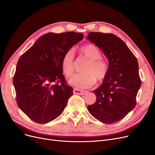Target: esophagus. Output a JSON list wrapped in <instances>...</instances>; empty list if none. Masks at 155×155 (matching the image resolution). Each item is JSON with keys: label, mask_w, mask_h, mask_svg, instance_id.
<instances>
[{"label": "esophagus", "mask_w": 155, "mask_h": 155, "mask_svg": "<svg viewBox=\"0 0 155 155\" xmlns=\"http://www.w3.org/2000/svg\"><path fill=\"white\" fill-rule=\"evenodd\" d=\"M73 93L75 94H78V95H84V94H85L87 91H83V90H80V89H78L76 88H74L73 91Z\"/></svg>", "instance_id": "1"}]
</instances>
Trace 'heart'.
<instances>
[{
  "instance_id": "1",
  "label": "heart",
  "mask_w": 155,
  "mask_h": 155,
  "mask_svg": "<svg viewBox=\"0 0 155 155\" xmlns=\"http://www.w3.org/2000/svg\"><path fill=\"white\" fill-rule=\"evenodd\" d=\"M83 56L89 60L83 69L84 73L77 74L72 77L70 83L80 88H89L96 84V80L102 82L106 77L109 66L101 58V52L93 44H87L80 49ZM76 61L75 52L73 49L67 50L61 61L62 70L66 77H71L75 70Z\"/></svg>"
}]
</instances>
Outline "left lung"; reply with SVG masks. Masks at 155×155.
<instances>
[{"mask_svg":"<svg viewBox=\"0 0 155 155\" xmlns=\"http://www.w3.org/2000/svg\"><path fill=\"white\" fill-rule=\"evenodd\" d=\"M87 39L101 49L109 61L106 77L101 85L93 91L96 103L87 109L100 122L115 123L136 105L141 85L137 58L123 40L114 34L92 31Z\"/></svg>","mask_w":155,"mask_h":155,"instance_id":"left-lung-1","label":"left lung"}]
</instances>
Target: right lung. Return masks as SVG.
Listing matches in <instances>:
<instances>
[{"label":"right lung","instance_id":"add662e5","mask_svg":"<svg viewBox=\"0 0 155 155\" xmlns=\"http://www.w3.org/2000/svg\"><path fill=\"white\" fill-rule=\"evenodd\" d=\"M83 37L74 31L46 33L18 59L13 77L16 102L36 123L46 124L58 117L73 95L61 61L66 51Z\"/></svg>","mask_w":155,"mask_h":155}]
</instances>
